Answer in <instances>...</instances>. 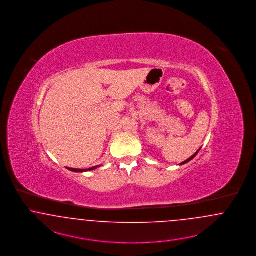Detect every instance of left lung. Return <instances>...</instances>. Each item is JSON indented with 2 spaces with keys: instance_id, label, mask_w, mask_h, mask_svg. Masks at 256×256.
<instances>
[{
  "instance_id": "obj_1",
  "label": "left lung",
  "mask_w": 256,
  "mask_h": 256,
  "mask_svg": "<svg viewBox=\"0 0 256 256\" xmlns=\"http://www.w3.org/2000/svg\"><path fill=\"white\" fill-rule=\"evenodd\" d=\"M199 151H200V149H199V150H198V151H197V152H196V153H195V154H194V155H193V156H190V158H188V160H184V162H182V164H180V166H182V164H188V162H190V160H193V158H195V156H196V155H197V154H198V153H199Z\"/></svg>"
}]
</instances>
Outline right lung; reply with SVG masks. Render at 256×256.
<instances>
[{
	"label": "right lung",
	"mask_w": 256,
	"mask_h": 256,
	"mask_svg": "<svg viewBox=\"0 0 256 256\" xmlns=\"http://www.w3.org/2000/svg\"><path fill=\"white\" fill-rule=\"evenodd\" d=\"M98 167H100V166L92 167V168H88V169H76V168H68V170H70V171H72V172H86V171H92V170H94V169H96Z\"/></svg>",
	"instance_id": "add662e5"
}]
</instances>
